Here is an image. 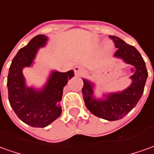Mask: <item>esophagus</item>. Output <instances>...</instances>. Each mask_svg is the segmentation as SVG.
Instances as JSON below:
<instances>
[{"label":"esophagus","instance_id":"esophagus-1","mask_svg":"<svg viewBox=\"0 0 154 154\" xmlns=\"http://www.w3.org/2000/svg\"><path fill=\"white\" fill-rule=\"evenodd\" d=\"M83 72V68L82 67V66H76L75 68H74V72L75 74L77 75V76H80L82 73Z\"/></svg>","mask_w":154,"mask_h":154}]
</instances>
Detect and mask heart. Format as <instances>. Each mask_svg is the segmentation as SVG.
<instances>
[{
  "label": "heart",
  "instance_id": "obj_1",
  "mask_svg": "<svg viewBox=\"0 0 154 154\" xmlns=\"http://www.w3.org/2000/svg\"><path fill=\"white\" fill-rule=\"evenodd\" d=\"M107 47H108V48H109V47H110V46H109V45H107Z\"/></svg>",
  "mask_w": 154,
  "mask_h": 154
}]
</instances>
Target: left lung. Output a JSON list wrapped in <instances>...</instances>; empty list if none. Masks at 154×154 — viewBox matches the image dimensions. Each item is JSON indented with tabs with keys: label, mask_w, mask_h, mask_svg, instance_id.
I'll list each match as a JSON object with an SVG mask.
<instances>
[{
	"label": "left lung",
	"mask_w": 154,
	"mask_h": 154,
	"mask_svg": "<svg viewBox=\"0 0 154 154\" xmlns=\"http://www.w3.org/2000/svg\"><path fill=\"white\" fill-rule=\"evenodd\" d=\"M118 50L115 56L122 58L125 62L136 67V72L131 77L132 82L129 88L121 93L110 94L105 99H95L93 97V84L83 79L82 88L86 107L92 114L107 121H117L122 119L137 105L144 91L147 77L145 61L139 51L132 45H127L120 38L109 36Z\"/></svg>",
	"instance_id": "8db88e82"
}]
</instances>
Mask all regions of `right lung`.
<instances>
[{
    "mask_svg": "<svg viewBox=\"0 0 154 154\" xmlns=\"http://www.w3.org/2000/svg\"><path fill=\"white\" fill-rule=\"evenodd\" d=\"M46 40L45 35H37L20 49L11 61L7 77L8 99L16 115L27 125L41 128L60 116L61 107L56 103L61 100L63 88L74 76L73 71L53 72L41 90L26 87L22 70L31 66L38 50L45 45Z\"/></svg>",
    "mask_w": 154,
    "mask_h": 154,
    "instance_id": "1",
    "label": "right lung"
}]
</instances>
